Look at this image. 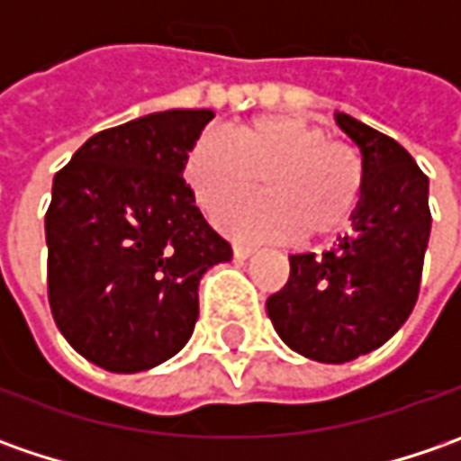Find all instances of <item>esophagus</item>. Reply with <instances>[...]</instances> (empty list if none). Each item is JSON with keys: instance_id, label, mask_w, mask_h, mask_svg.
<instances>
[{"instance_id": "esophagus-1", "label": "esophagus", "mask_w": 461, "mask_h": 461, "mask_svg": "<svg viewBox=\"0 0 461 461\" xmlns=\"http://www.w3.org/2000/svg\"><path fill=\"white\" fill-rule=\"evenodd\" d=\"M251 254H254L251 246H246V243H233V257L236 258H249Z\"/></svg>"}]
</instances>
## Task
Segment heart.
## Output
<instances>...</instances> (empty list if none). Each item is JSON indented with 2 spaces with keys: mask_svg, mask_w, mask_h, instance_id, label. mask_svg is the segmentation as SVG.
Masks as SVG:
<instances>
[{
  "mask_svg": "<svg viewBox=\"0 0 461 461\" xmlns=\"http://www.w3.org/2000/svg\"><path fill=\"white\" fill-rule=\"evenodd\" d=\"M185 179L197 204L218 212L239 239H328L344 230L364 197V158L357 146L294 115H261L230 135L203 133L185 156Z\"/></svg>",
  "mask_w": 461,
  "mask_h": 461,
  "instance_id": "heart-1",
  "label": "heart"
}]
</instances>
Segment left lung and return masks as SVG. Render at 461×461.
Instances as JSON below:
<instances>
[{"label":"left lung","instance_id":"8db88e82","mask_svg":"<svg viewBox=\"0 0 461 461\" xmlns=\"http://www.w3.org/2000/svg\"><path fill=\"white\" fill-rule=\"evenodd\" d=\"M362 151L364 197L351 236L323 257H290L287 285L267 300L285 344L326 364L380 348L416 305L431 233L429 176L395 138L339 113Z\"/></svg>","mask_w":461,"mask_h":461}]
</instances>
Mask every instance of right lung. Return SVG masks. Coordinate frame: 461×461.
<instances>
[{
	"instance_id": "add662e5",
	"label": "right lung",
	"mask_w": 461,
	"mask_h": 461,
	"mask_svg": "<svg viewBox=\"0 0 461 461\" xmlns=\"http://www.w3.org/2000/svg\"><path fill=\"white\" fill-rule=\"evenodd\" d=\"M210 110H167L92 135L53 179L48 303L63 339L107 372H143L189 341L203 275L230 258L194 204L185 156Z\"/></svg>"
}]
</instances>
